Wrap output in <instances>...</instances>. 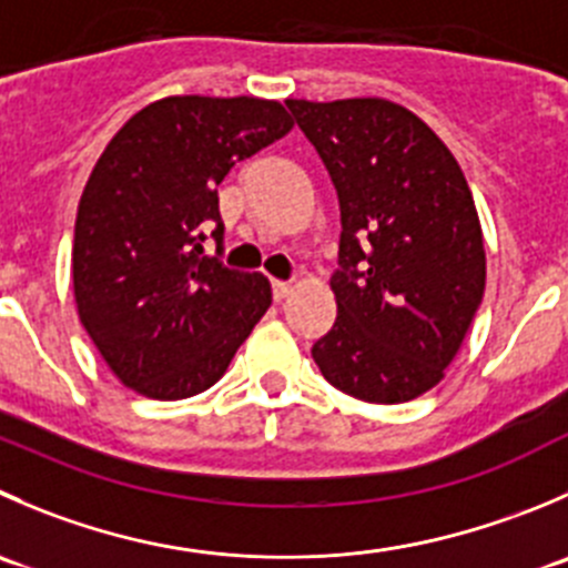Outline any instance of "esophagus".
I'll list each match as a JSON object with an SVG mask.
<instances>
[{"instance_id": "1", "label": "esophagus", "mask_w": 568, "mask_h": 568, "mask_svg": "<svg viewBox=\"0 0 568 568\" xmlns=\"http://www.w3.org/2000/svg\"><path fill=\"white\" fill-rule=\"evenodd\" d=\"M291 283H283V280H272V296H274V302H283L285 296L291 294Z\"/></svg>"}]
</instances>
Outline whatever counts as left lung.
Segmentation results:
<instances>
[{
  "label": "left lung",
  "instance_id": "8db88e82",
  "mask_svg": "<svg viewBox=\"0 0 568 568\" xmlns=\"http://www.w3.org/2000/svg\"><path fill=\"white\" fill-rule=\"evenodd\" d=\"M338 191V316L313 344L324 379L399 405L444 379L486 291L469 183L442 138L388 99H285Z\"/></svg>",
  "mask_w": 568,
  "mask_h": 568
}]
</instances>
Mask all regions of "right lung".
Wrapping results in <instances>:
<instances>
[{"instance_id": "right-lung-1", "label": "right lung", "mask_w": 568, "mask_h": 568, "mask_svg": "<svg viewBox=\"0 0 568 568\" xmlns=\"http://www.w3.org/2000/svg\"><path fill=\"white\" fill-rule=\"evenodd\" d=\"M294 126L257 97H166L104 146L80 196L74 302L110 372L150 399L211 388L272 305L263 274L207 257L222 241L216 185Z\"/></svg>"}]
</instances>
